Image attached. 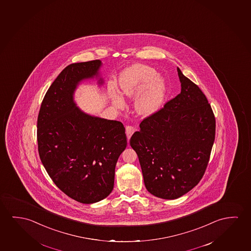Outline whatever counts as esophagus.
Here are the masks:
<instances>
[{"label": "esophagus", "mask_w": 251, "mask_h": 251, "mask_svg": "<svg viewBox=\"0 0 251 251\" xmlns=\"http://www.w3.org/2000/svg\"><path fill=\"white\" fill-rule=\"evenodd\" d=\"M135 131V128L133 126H127L126 127V135H127V140L130 139L131 135L134 134Z\"/></svg>", "instance_id": "obj_1"}]
</instances>
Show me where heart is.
<instances>
[{
  "instance_id": "obj_1",
  "label": "heart",
  "mask_w": 251,
  "mask_h": 251,
  "mask_svg": "<svg viewBox=\"0 0 251 251\" xmlns=\"http://www.w3.org/2000/svg\"><path fill=\"white\" fill-rule=\"evenodd\" d=\"M155 77V72L148 66H132L121 74L119 88L121 94L127 98L135 97L147 88L135 101V111L142 116H149L154 113L161 104L163 97V85ZM113 103L116 108L124 106L123 99L111 90Z\"/></svg>"
}]
</instances>
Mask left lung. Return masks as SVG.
<instances>
[{"instance_id": "left-lung-1", "label": "left lung", "mask_w": 251, "mask_h": 251, "mask_svg": "<svg viewBox=\"0 0 251 251\" xmlns=\"http://www.w3.org/2000/svg\"><path fill=\"white\" fill-rule=\"evenodd\" d=\"M177 72L181 93L144 118L130 138L146 189L162 199H176L199 183L216 135L207 97L179 68Z\"/></svg>"}]
</instances>
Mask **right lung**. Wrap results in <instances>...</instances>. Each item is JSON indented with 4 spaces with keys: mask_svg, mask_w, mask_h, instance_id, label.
Listing matches in <instances>:
<instances>
[{
    "mask_svg": "<svg viewBox=\"0 0 251 251\" xmlns=\"http://www.w3.org/2000/svg\"><path fill=\"white\" fill-rule=\"evenodd\" d=\"M100 65L94 60L67 66L48 89L37 119L43 166L63 193L85 204L111 193L116 162L127 146L121 122L87 115L74 102L78 83L97 75Z\"/></svg>",
    "mask_w": 251,
    "mask_h": 251,
    "instance_id": "right-lung-1",
    "label": "right lung"
}]
</instances>
